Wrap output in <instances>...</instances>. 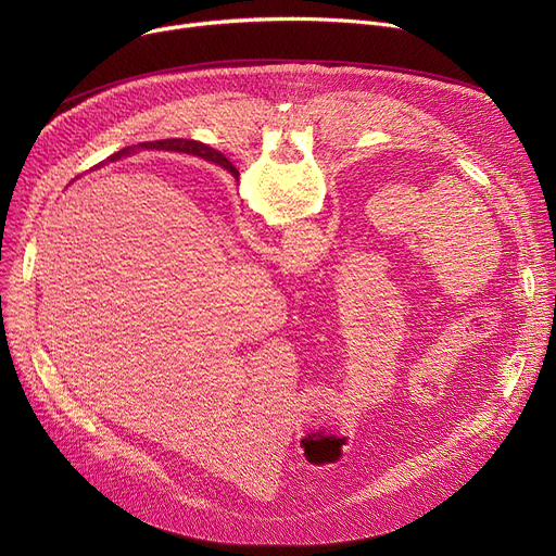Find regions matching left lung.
<instances>
[{"label": "left lung", "mask_w": 556, "mask_h": 556, "mask_svg": "<svg viewBox=\"0 0 556 556\" xmlns=\"http://www.w3.org/2000/svg\"><path fill=\"white\" fill-rule=\"evenodd\" d=\"M220 166H223V168H227V170L233 175V178H237V168H231L227 162H220Z\"/></svg>", "instance_id": "1"}]
</instances>
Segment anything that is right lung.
<instances>
[{"mask_svg":"<svg viewBox=\"0 0 556 556\" xmlns=\"http://www.w3.org/2000/svg\"><path fill=\"white\" fill-rule=\"evenodd\" d=\"M139 149H157V151L189 153V155H198V157H202V160L216 162V164L225 162V157H223L218 151L210 149V146H204V143H200V141H193V139H160V141H146V143H139ZM135 151H137L135 146H128V149H124V151H119V153H114V155L108 157V160L114 162V160H119V157H128V155L135 153Z\"/></svg>","mask_w":556,"mask_h":556,"instance_id":"right-lung-1","label":"right lung"}]
</instances>
